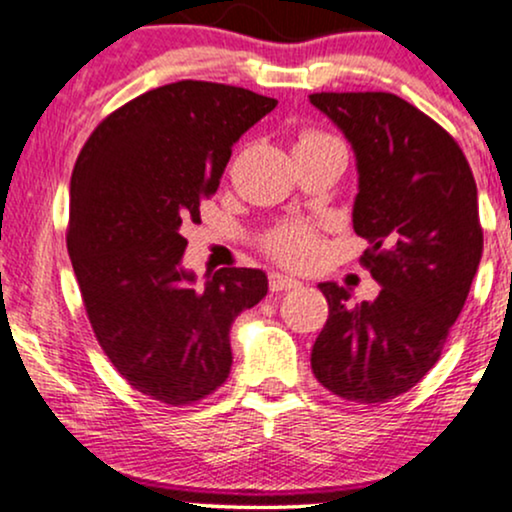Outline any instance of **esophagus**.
<instances>
[{
    "instance_id": "obj_1",
    "label": "esophagus",
    "mask_w": 512,
    "mask_h": 512,
    "mask_svg": "<svg viewBox=\"0 0 512 512\" xmlns=\"http://www.w3.org/2000/svg\"><path fill=\"white\" fill-rule=\"evenodd\" d=\"M298 286H301V281L293 279V276L269 272V289L272 291H291V289H298Z\"/></svg>"
}]
</instances>
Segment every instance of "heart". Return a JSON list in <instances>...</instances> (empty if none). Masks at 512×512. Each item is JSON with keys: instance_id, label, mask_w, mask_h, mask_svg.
I'll return each mask as SVG.
<instances>
[{"instance_id": "heart-1", "label": "heart", "mask_w": 512, "mask_h": 512, "mask_svg": "<svg viewBox=\"0 0 512 512\" xmlns=\"http://www.w3.org/2000/svg\"><path fill=\"white\" fill-rule=\"evenodd\" d=\"M325 134L313 132H303L298 137V144H308L315 142V139H322ZM262 248L274 257V260L284 262V264H293V267H301V264L313 262L320 252V236H317V226L310 221H281L276 223L274 228H269L267 233L262 236Z\"/></svg>"}]
</instances>
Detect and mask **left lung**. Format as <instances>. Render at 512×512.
<instances>
[{
    "mask_svg": "<svg viewBox=\"0 0 512 512\" xmlns=\"http://www.w3.org/2000/svg\"><path fill=\"white\" fill-rule=\"evenodd\" d=\"M310 103L354 146V231L380 284L356 305L344 286L320 284L330 317L310 366L332 395L375 407L436 366L462 313L484 250L477 182L460 144L395 93L322 91Z\"/></svg>",
    "mask_w": 512,
    "mask_h": 512,
    "instance_id": "1",
    "label": "left lung"
}]
</instances>
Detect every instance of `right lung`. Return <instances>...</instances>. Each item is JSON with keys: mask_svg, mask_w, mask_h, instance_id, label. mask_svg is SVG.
Masks as SVG:
<instances>
[{"mask_svg": "<svg viewBox=\"0 0 512 512\" xmlns=\"http://www.w3.org/2000/svg\"><path fill=\"white\" fill-rule=\"evenodd\" d=\"M274 108L248 88L175 81L105 117L74 163L67 250L93 334L134 390L168 407L226 383L233 320L267 296L260 269L223 267L197 286L180 228L202 221L233 144Z\"/></svg>", "mask_w": 512, "mask_h": 512, "instance_id": "obj_1", "label": "right lung"}]
</instances>
